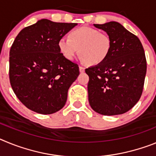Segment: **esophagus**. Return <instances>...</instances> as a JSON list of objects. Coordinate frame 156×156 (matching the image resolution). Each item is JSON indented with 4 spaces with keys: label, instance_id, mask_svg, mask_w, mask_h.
Segmentation results:
<instances>
[{
    "label": "esophagus",
    "instance_id": "1",
    "mask_svg": "<svg viewBox=\"0 0 156 156\" xmlns=\"http://www.w3.org/2000/svg\"><path fill=\"white\" fill-rule=\"evenodd\" d=\"M85 71V69L83 67V66H80V73H83Z\"/></svg>",
    "mask_w": 156,
    "mask_h": 156
}]
</instances>
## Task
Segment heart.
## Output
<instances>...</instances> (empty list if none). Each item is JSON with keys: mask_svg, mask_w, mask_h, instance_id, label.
Wrapping results in <instances>:
<instances>
[{"mask_svg": "<svg viewBox=\"0 0 156 156\" xmlns=\"http://www.w3.org/2000/svg\"><path fill=\"white\" fill-rule=\"evenodd\" d=\"M58 48L66 59H73L79 50L83 61L90 66H95L108 57L111 51L112 40L106 33L84 27L72 30L69 38H61Z\"/></svg>", "mask_w": 156, "mask_h": 156, "instance_id": "obj_1", "label": "heart"}]
</instances>
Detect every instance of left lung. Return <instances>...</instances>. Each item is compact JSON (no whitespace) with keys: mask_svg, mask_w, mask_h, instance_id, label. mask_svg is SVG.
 Returning a JSON list of instances; mask_svg holds the SVG:
<instances>
[{"mask_svg":"<svg viewBox=\"0 0 156 156\" xmlns=\"http://www.w3.org/2000/svg\"><path fill=\"white\" fill-rule=\"evenodd\" d=\"M94 26L110 36L112 48L104 62L85 69L89 103L101 115L123 114L142 94L147 70L144 48L138 37L119 23Z\"/></svg>","mask_w":156,"mask_h":156,"instance_id":"8db88e82","label":"left lung"}]
</instances>
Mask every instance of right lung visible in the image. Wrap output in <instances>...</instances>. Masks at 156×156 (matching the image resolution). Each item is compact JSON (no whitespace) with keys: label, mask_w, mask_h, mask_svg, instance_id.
<instances>
[{"label":"right lung","mask_w":156,"mask_h":156,"mask_svg":"<svg viewBox=\"0 0 156 156\" xmlns=\"http://www.w3.org/2000/svg\"><path fill=\"white\" fill-rule=\"evenodd\" d=\"M76 25L41 19L16 37L9 52V80L16 97L29 109L48 115L64 107L80 70L62 55L58 41Z\"/></svg>","instance_id":"right-lung-1"}]
</instances>
